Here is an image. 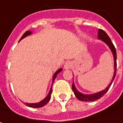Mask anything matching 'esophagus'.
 <instances>
[{
  "mask_svg": "<svg viewBox=\"0 0 123 123\" xmlns=\"http://www.w3.org/2000/svg\"><path fill=\"white\" fill-rule=\"evenodd\" d=\"M72 67V62L71 61H67L65 62V65H64V68L65 69H69Z\"/></svg>",
  "mask_w": 123,
  "mask_h": 123,
  "instance_id": "obj_1",
  "label": "esophagus"
}]
</instances>
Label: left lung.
I'll list each match as a JSON object with an SVG mask.
<instances>
[{
  "label": "left lung",
  "instance_id": "1",
  "mask_svg": "<svg viewBox=\"0 0 123 123\" xmlns=\"http://www.w3.org/2000/svg\"><path fill=\"white\" fill-rule=\"evenodd\" d=\"M98 37L99 39H101L102 40H103L106 44H107L108 46L110 47L111 49V50L113 53L114 55V74L112 77V79L111 81V83L109 84V86H108L102 92H100L98 93H94V94H90V95H85V94H83V93L79 92L77 90H76L75 87L74 83H73L72 85V90L74 92V93L75 95L76 98L78 99V100H81V101H85V102H91V101H94V100H98L100 99L101 97H102L108 92V90H109L110 87L112 83V81H114V78H115V76H116V73H117V51H116V48L114 47V44H112V42H111V38L109 37V36L107 35V33H106L104 30H98Z\"/></svg>",
  "mask_w": 123,
  "mask_h": 123
}]
</instances>
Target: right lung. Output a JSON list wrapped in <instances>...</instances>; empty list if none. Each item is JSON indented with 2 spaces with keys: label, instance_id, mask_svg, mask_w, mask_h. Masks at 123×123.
Masks as SVG:
<instances>
[{
  "label": "right lung",
  "instance_id": "add662e5",
  "mask_svg": "<svg viewBox=\"0 0 123 123\" xmlns=\"http://www.w3.org/2000/svg\"><path fill=\"white\" fill-rule=\"evenodd\" d=\"M31 34V31H25L24 34H23V36H22V37H21V39L20 40H21V39H23V37H25L27 36H28V35H30ZM62 71V68H60V69H58V71H56V72L55 73V75L53 76V78H52V83L54 82V81H55V79H56V77L57 75V74H58V73H60ZM52 87H51L50 90V92L48 94V96L46 97V98H44V100H42V101H41L40 102H38V103H35V104H25L27 106H29V107H31V108H40V107H42V106H44V105H46V104L50 101V98H51V93H52Z\"/></svg>",
  "mask_w": 123,
  "mask_h": 123
}]
</instances>
